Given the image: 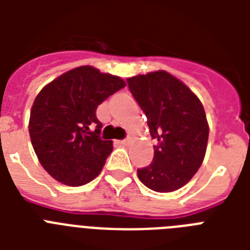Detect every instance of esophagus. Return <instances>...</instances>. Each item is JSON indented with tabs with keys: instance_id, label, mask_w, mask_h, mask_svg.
<instances>
[{
	"instance_id": "1",
	"label": "esophagus",
	"mask_w": 250,
	"mask_h": 250,
	"mask_svg": "<svg viewBox=\"0 0 250 250\" xmlns=\"http://www.w3.org/2000/svg\"><path fill=\"white\" fill-rule=\"evenodd\" d=\"M118 143H119L121 145H127L128 144V140H121V141H118Z\"/></svg>"
}]
</instances>
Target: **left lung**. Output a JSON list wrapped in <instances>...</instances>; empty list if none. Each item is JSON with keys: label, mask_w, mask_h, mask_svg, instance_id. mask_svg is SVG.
<instances>
[{"label": "left lung", "mask_w": 250, "mask_h": 250, "mask_svg": "<svg viewBox=\"0 0 250 250\" xmlns=\"http://www.w3.org/2000/svg\"><path fill=\"white\" fill-rule=\"evenodd\" d=\"M146 115L150 135L158 141L149 166L137 170L149 189L168 193L193 178L204 162L209 125L200 98L165 70L127 79Z\"/></svg>", "instance_id": "8db88e82"}]
</instances>
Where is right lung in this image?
I'll use <instances>...</instances> for the list:
<instances>
[{
  "label": "right lung",
  "mask_w": 250,
  "mask_h": 250,
  "mask_svg": "<svg viewBox=\"0 0 250 250\" xmlns=\"http://www.w3.org/2000/svg\"><path fill=\"white\" fill-rule=\"evenodd\" d=\"M125 86L119 76L80 66L37 94L29 115V136L39 162L57 182L80 187L100 175L113 152V141L100 137L102 123L96 110Z\"/></svg>",
  "instance_id": "right-lung-1"
}]
</instances>
